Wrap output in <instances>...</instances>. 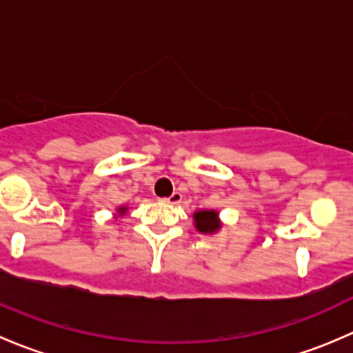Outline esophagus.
<instances>
[{
  "label": "esophagus",
  "instance_id": "1",
  "mask_svg": "<svg viewBox=\"0 0 353 353\" xmlns=\"http://www.w3.org/2000/svg\"><path fill=\"white\" fill-rule=\"evenodd\" d=\"M181 199H183V194H181V193H177V191H176V193H172V194H170L169 198H165V199H163V201H165V203H169V205H179V203H181Z\"/></svg>",
  "mask_w": 353,
  "mask_h": 353
}]
</instances>
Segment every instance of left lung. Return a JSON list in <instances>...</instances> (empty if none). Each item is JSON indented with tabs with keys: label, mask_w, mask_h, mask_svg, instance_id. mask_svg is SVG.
Instances as JSON below:
<instances>
[{
	"label": "left lung",
	"mask_w": 353,
	"mask_h": 353,
	"mask_svg": "<svg viewBox=\"0 0 353 353\" xmlns=\"http://www.w3.org/2000/svg\"><path fill=\"white\" fill-rule=\"evenodd\" d=\"M194 227L201 234H215L222 227L219 219V212L215 210H199L194 212Z\"/></svg>",
	"instance_id": "left-lung-1"
}]
</instances>
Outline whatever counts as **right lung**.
Segmentation results:
<instances>
[{"instance_id": "add662e5", "label": "right lung", "mask_w": 353, "mask_h": 353, "mask_svg": "<svg viewBox=\"0 0 353 353\" xmlns=\"http://www.w3.org/2000/svg\"><path fill=\"white\" fill-rule=\"evenodd\" d=\"M126 210H128V206H119V208H117V213H119V215H124V213H126Z\"/></svg>"}]
</instances>
